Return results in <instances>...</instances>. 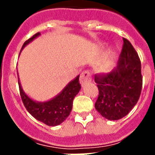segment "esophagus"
Returning <instances> with one entry per match:
<instances>
[{
    "mask_svg": "<svg viewBox=\"0 0 155 155\" xmlns=\"http://www.w3.org/2000/svg\"><path fill=\"white\" fill-rule=\"evenodd\" d=\"M91 80H92V75H91V73L88 71H84L81 73L80 78V82L81 84V85L84 86V85H85L87 83L91 82Z\"/></svg>",
    "mask_w": 155,
    "mask_h": 155,
    "instance_id": "esophagus-1",
    "label": "esophagus"
}]
</instances>
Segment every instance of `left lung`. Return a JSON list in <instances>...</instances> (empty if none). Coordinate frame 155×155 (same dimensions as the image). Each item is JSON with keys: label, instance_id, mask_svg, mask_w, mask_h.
Wrapping results in <instances>:
<instances>
[{"label": "left lung", "instance_id": "left-lung-1", "mask_svg": "<svg viewBox=\"0 0 155 155\" xmlns=\"http://www.w3.org/2000/svg\"><path fill=\"white\" fill-rule=\"evenodd\" d=\"M123 42L117 68L108 74L95 75L99 90L95 108L108 120H119L127 115L142 92L140 58L129 40L123 38Z\"/></svg>", "mask_w": 155, "mask_h": 155}]
</instances>
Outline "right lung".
Masks as SVG:
<instances>
[{
	"label": "right lung",
	"mask_w": 155,
	"mask_h": 155,
	"mask_svg": "<svg viewBox=\"0 0 155 155\" xmlns=\"http://www.w3.org/2000/svg\"><path fill=\"white\" fill-rule=\"evenodd\" d=\"M39 35L40 33H37L27 41H25L21 47V50ZM79 77L80 75H78L72 81H71L58 96L46 102H37L30 99L21 88L18 78L21 98L22 100L26 110L35 119L49 126H55L61 124L70 114L71 111L72 109L73 100L81 88Z\"/></svg>",
	"instance_id": "obj_1"
}]
</instances>
